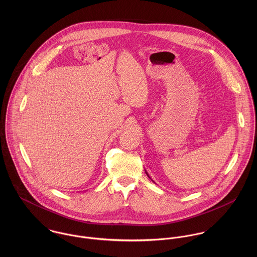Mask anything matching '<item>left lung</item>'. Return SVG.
I'll return each instance as SVG.
<instances>
[{"instance_id": "8db88e82", "label": "left lung", "mask_w": 257, "mask_h": 257, "mask_svg": "<svg viewBox=\"0 0 257 257\" xmlns=\"http://www.w3.org/2000/svg\"><path fill=\"white\" fill-rule=\"evenodd\" d=\"M147 175H148V174H147Z\"/></svg>"}]
</instances>
